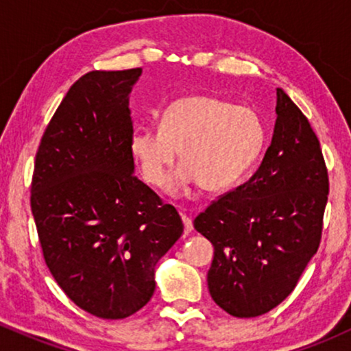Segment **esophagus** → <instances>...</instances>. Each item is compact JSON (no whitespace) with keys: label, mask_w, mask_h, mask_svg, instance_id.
<instances>
[{"label":"esophagus","mask_w":351,"mask_h":351,"mask_svg":"<svg viewBox=\"0 0 351 351\" xmlns=\"http://www.w3.org/2000/svg\"><path fill=\"white\" fill-rule=\"evenodd\" d=\"M181 221H183V226H184V234H189L193 231V221L191 217H188L186 215L181 213Z\"/></svg>","instance_id":"obj_1"}]
</instances>
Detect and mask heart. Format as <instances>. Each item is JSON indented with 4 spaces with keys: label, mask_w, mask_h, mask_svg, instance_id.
Segmentation results:
<instances>
[{
    "label": "heart",
    "mask_w": 351,
    "mask_h": 351,
    "mask_svg": "<svg viewBox=\"0 0 351 351\" xmlns=\"http://www.w3.org/2000/svg\"><path fill=\"white\" fill-rule=\"evenodd\" d=\"M263 143V122L252 108L211 95H189L163 108L158 130L136 127L128 138V152L153 186L165 183L180 152L183 165L168 191L181 195L193 184L206 191L231 188L256 162Z\"/></svg>",
    "instance_id": "obj_1"
}]
</instances>
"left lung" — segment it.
I'll list each match as a JSON object with an SVG mask.
<instances>
[{
	"label": "left lung",
	"instance_id": "1",
	"mask_svg": "<svg viewBox=\"0 0 351 351\" xmlns=\"http://www.w3.org/2000/svg\"><path fill=\"white\" fill-rule=\"evenodd\" d=\"M276 125L263 163L195 219L215 245L208 289L237 318L267 313L295 289L317 252L328 176L307 117L277 88Z\"/></svg>",
	"mask_w": 351,
	"mask_h": 351
}]
</instances>
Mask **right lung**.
I'll use <instances>...</instances> for the list:
<instances>
[{
    "label": "right lung",
    "mask_w": 351,
    "mask_h": 351,
    "mask_svg": "<svg viewBox=\"0 0 351 351\" xmlns=\"http://www.w3.org/2000/svg\"><path fill=\"white\" fill-rule=\"evenodd\" d=\"M142 69L92 71L69 88L36 153L31 209L47 267L77 307L134 315L155 292L156 263L181 217L135 173L130 92Z\"/></svg>",
    "instance_id": "1"
}]
</instances>
